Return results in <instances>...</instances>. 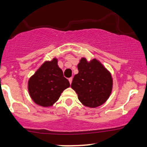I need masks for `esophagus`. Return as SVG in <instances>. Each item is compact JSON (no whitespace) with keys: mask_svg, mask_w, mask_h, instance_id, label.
Wrapping results in <instances>:
<instances>
[{"mask_svg":"<svg viewBox=\"0 0 147 147\" xmlns=\"http://www.w3.org/2000/svg\"><path fill=\"white\" fill-rule=\"evenodd\" d=\"M68 81H69V82H70V84H71V83H72V77H70V78H69V79H68Z\"/></svg>","mask_w":147,"mask_h":147,"instance_id":"1","label":"esophagus"}]
</instances>
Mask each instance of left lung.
I'll return each instance as SVG.
<instances>
[{
  "label": "left lung",
  "mask_w": 147,
  "mask_h": 147,
  "mask_svg": "<svg viewBox=\"0 0 147 147\" xmlns=\"http://www.w3.org/2000/svg\"><path fill=\"white\" fill-rule=\"evenodd\" d=\"M79 72L74 76L71 88L83 105L96 108L110 97L113 88L111 72L96 59L88 61L82 57L77 65Z\"/></svg>",
  "instance_id": "obj_1"
}]
</instances>
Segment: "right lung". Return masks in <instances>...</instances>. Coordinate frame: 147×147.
I'll return each instance as SVG.
<instances>
[{"mask_svg": "<svg viewBox=\"0 0 147 147\" xmlns=\"http://www.w3.org/2000/svg\"><path fill=\"white\" fill-rule=\"evenodd\" d=\"M57 63V58L45 61L28 81L30 97L35 104L43 107L52 106L70 86Z\"/></svg>", "mask_w": 147, "mask_h": 147, "instance_id": "1", "label": "right lung"}]
</instances>
